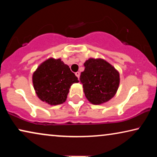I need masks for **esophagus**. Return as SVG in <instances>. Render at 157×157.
<instances>
[{
    "label": "esophagus",
    "instance_id": "obj_1",
    "mask_svg": "<svg viewBox=\"0 0 157 157\" xmlns=\"http://www.w3.org/2000/svg\"><path fill=\"white\" fill-rule=\"evenodd\" d=\"M75 74H76V76L77 77H78V78H79V77H80V73L76 72V73H75Z\"/></svg>",
    "mask_w": 157,
    "mask_h": 157
}]
</instances>
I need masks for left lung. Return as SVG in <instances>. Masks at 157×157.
<instances>
[{
    "instance_id": "8db88e82",
    "label": "left lung",
    "mask_w": 157,
    "mask_h": 157,
    "mask_svg": "<svg viewBox=\"0 0 157 157\" xmlns=\"http://www.w3.org/2000/svg\"><path fill=\"white\" fill-rule=\"evenodd\" d=\"M81 73L86 98L92 104L100 105L111 100L117 94L120 83L119 73L103 59L90 58L85 61Z\"/></svg>"
}]
</instances>
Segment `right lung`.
<instances>
[{"instance_id":"right-lung-1","label":"right lung","mask_w":157,"mask_h":157,"mask_svg":"<svg viewBox=\"0 0 157 157\" xmlns=\"http://www.w3.org/2000/svg\"><path fill=\"white\" fill-rule=\"evenodd\" d=\"M36 95L51 106L65 102L73 83L78 78L61 59L49 58L38 66L32 76Z\"/></svg>"}]
</instances>
